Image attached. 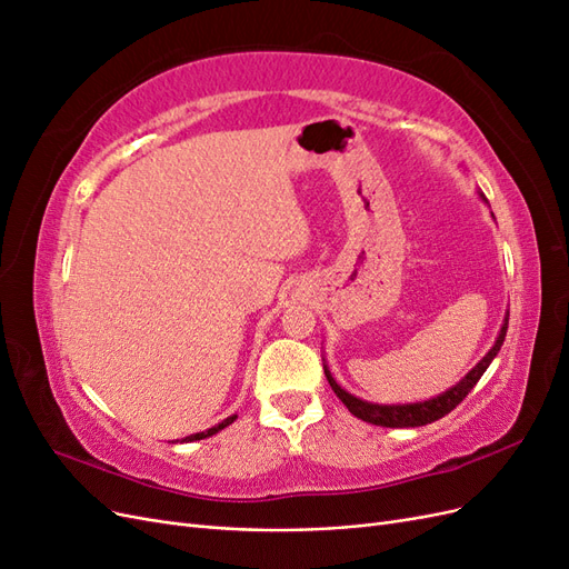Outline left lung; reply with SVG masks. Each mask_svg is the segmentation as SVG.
Instances as JSON below:
<instances>
[{"label":"left lung","instance_id":"1","mask_svg":"<svg viewBox=\"0 0 569 569\" xmlns=\"http://www.w3.org/2000/svg\"><path fill=\"white\" fill-rule=\"evenodd\" d=\"M479 197L485 199V194H479ZM506 332H508V318L503 320L501 332H498V337L493 341V347L489 349V353L481 358L479 363L468 375H465L458 385H453L451 389H446L443 393L435 396V399L416 401V403H372V401H363V399H358V396L349 393L347 389H341L337 385V380L332 377L330 368H327V363H322V368H325L327 382H330L332 391L339 396L341 403L351 410V416L360 418L363 422L377 425V427H422V425L435 422V420H439L443 416H449V412L465 399V396L472 391V387L479 382V377L485 375L487 368L491 366V360L496 358V353L501 351Z\"/></svg>","mask_w":569,"mask_h":569}]
</instances>
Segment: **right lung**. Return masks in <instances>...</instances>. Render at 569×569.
Masks as SVG:
<instances>
[{
	"instance_id": "1",
	"label": "right lung",
	"mask_w": 569,
	"mask_h": 569,
	"mask_svg": "<svg viewBox=\"0 0 569 569\" xmlns=\"http://www.w3.org/2000/svg\"><path fill=\"white\" fill-rule=\"evenodd\" d=\"M234 420H237V416H230V418H226L222 422H218L216 427L206 429V432H197V435H189V437H184V439H182V443H184V441H199V439H206V437H213V435H218V432H220V429H226L228 425H232Z\"/></svg>"
}]
</instances>
